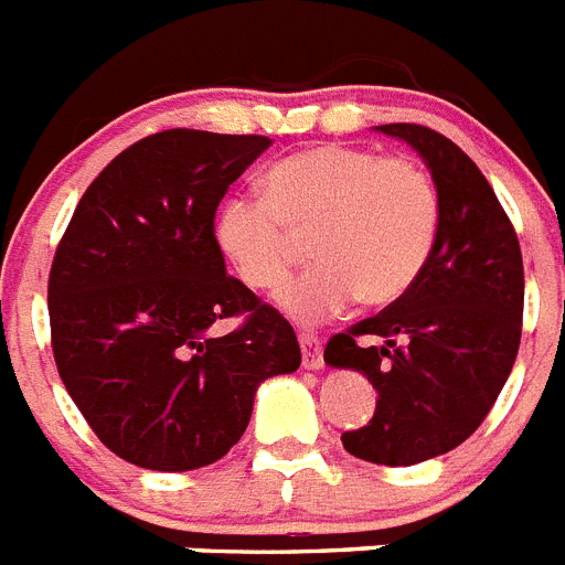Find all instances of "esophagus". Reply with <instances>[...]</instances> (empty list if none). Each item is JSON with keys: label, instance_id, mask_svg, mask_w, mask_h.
Instances as JSON below:
<instances>
[{"label": "esophagus", "instance_id": "esophagus-1", "mask_svg": "<svg viewBox=\"0 0 565 565\" xmlns=\"http://www.w3.org/2000/svg\"><path fill=\"white\" fill-rule=\"evenodd\" d=\"M301 341V362L307 371H319L324 364V350H321V339L316 333H298Z\"/></svg>", "mask_w": 565, "mask_h": 565}]
</instances>
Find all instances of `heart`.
I'll use <instances>...</instances> for the list:
<instances>
[{"label": "heart", "instance_id": "obj_1", "mask_svg": "<svg viewBox=\"0 0 565 565\" xmlns=\"http://www.w3.org/2000/svg\"><path fill=\"white\" fill-rule=\"evenodd\" d=\"M267 194H232L217 212V244L246 287L278 290L310 235V269L287 284L281 310L319 324L364 305H391L428 264L439 194L416 160L324 143L269 166Z\"/></svg>", "mask_w": 565, "mask_h": 565}]
</instances>
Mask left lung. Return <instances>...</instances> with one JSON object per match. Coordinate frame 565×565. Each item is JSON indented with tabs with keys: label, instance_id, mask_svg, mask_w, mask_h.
Instances as JSON below:
<instances>
[{
	"label": "left lung",
	"instance_id": "1",
	"mask_svg": "<svg viewBox=\"0 0 565 565\" xmlns=\"http://www.w3.org/2000/svg\"><path fill=\"white\" fill-rule=\"evenodd\" d=\"M376 129L428 163L434 249L405 296L327 341L324 362L364 373L379 393L373 419L341 434L344 448L376 466H416L466 443L500 396L523 333V255L494 189L457 143L416 122Z\"/></svg>",
	"mask_w": 565,
	"mask_h": 565
}]
</instances>
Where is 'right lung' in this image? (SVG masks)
I'll list each match as a JSON object with an SVG mask.
<instances>
[{
	"instance_id": "add662e5",
	"label": "right lung",
	"mask_w": 565,
	"mask_h": 565,
	"mask_svg": "<svg viewBox=\"0 0 565 565\" xmlns=\"http://www.w3.org/2000/svg\"><path fill=\"white\" fill-rule=\"evenodd\" d=\"M269 143L143 137L85 189L56 246V371L99 443L131 466H212L244 436L260 382L301 364L290 321L226 275L215 238L217 203ZM232 315L245 324L212 340L209 327Z\"/></svg>"
}]
</instances>
